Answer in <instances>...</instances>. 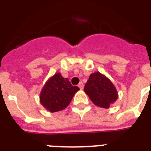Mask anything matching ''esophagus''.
<instances>
[{
	"label": "esophagus",
	"instance_id": "esophagus-1",
	"mask_svg": "<svg viewBox=\"0 0 151 151\" xmlns=\"http://www.w3.org/2000/svg\"><path fill=\"white\" fill-rule=\"evenodd\" d=\"M78 87L80 88V89H83V88H84V84L82 82H80L78 84Z\"/></svg>",
	"mask_w": 151,
	"mask_h": 151
}]
</instances>
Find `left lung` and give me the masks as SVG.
Segmentation results:
<instances>
[{"label": "left lung", "mask_w": 151, "mask_h": 151, "mask_svg": "<svg viewBox=\"0 0 151 151\" xmlns=\"http://www.w3.org/2000/svg\"><path fill=\"white\" fill-rule=\"evenodd\" d=\"M84 91L95 105L102 108H109L118 98L114 84L99 72H95L89 76Z\"/></svg>", "instance_id": "left-lung-1"}]
</instances>
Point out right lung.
<instances>
[{
	"label": "right lung",
	"mask_w": 151,
	"mask_h": 151,
	"mask_svg": "<svg viewBox=\"0 0 151 151\" xmlns=\"http://www.w3.org/2000/svg\"><path fill=\"white\" fill-rule=\"evenodd\" d=\"M80 88L73 86L60 73H55L48 79L40 93V103L50 112H57L68 106L73 96Z\"/></svg>",
	"instance_id": "1"
}]
</instances>
